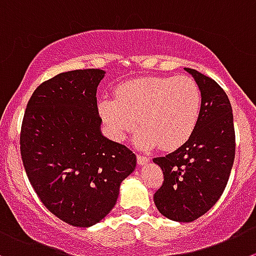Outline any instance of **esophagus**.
<instances>
[{
  "mask_svg": "<svg viewBox=\"0 0 256 256\" xmlns=\"http://www.w3.org/2000/svg\"><path fill=\"white\" fill-rule=\"evenodd\" d=\"M137 162L140 166H143V164H146V163L150 162V157H147V156H140L138 154L137 156Z\"/></svg>",
  "mask_w": 256,
  "mask_h": 256,
  "instance_id": "1",
  "label": "esophagus"
}]
</instances>
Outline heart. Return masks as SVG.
<instances>
[{
  "instance_id": "b5f03b06",
  "label": "heart",
  "mask_w": 256,
  "mask_h": 256,
  "mask_svg": "<svg viewBox=\"0 0 256 256\" xmlns=\"http://www.w3.org/2000/svg\"><path fill=\"white\" fill-rule=\"evenodd\" d=\"M201 106V90L191 78L148 76L119 85L114 98L99 102L98 110L116 142H123L138 123L142 126L134 136L138 148L160 146L172 150L194 134Z\"/></svg>"
}]
</instances>
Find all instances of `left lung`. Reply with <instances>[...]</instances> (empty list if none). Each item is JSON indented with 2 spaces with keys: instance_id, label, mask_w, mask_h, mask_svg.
Here are the masks:
<instances>
[{
  "instance_id": "8db88e82",
  "label": "left lung",
  "mask_w": 256,
  "mask_h": 256,
  "mask_svg": "<svg viewBox=\"0 0 256 256\" xmlns=\"http://www.w3.org/2000/svg\"><path fill=\"white\" fill-rule=\"evenodd\" d=\"M184 70L201 90V116L184 144L153 160L164 177L153 200L164 218L191 222L218 202L228 184L235 158V130L232 108L222 88L197 70Z\"/></svg>"
}]
</instances>
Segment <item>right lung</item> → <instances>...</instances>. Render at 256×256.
I'll return each mask as SVG.
<instances>
[{"instance_id":"add662e5","label":"right lung","mask_w":256,"mask_h":256,"mask_svg":"<svg viewBox=\"0 0 256 256\" xmlns=\"http://www.w3.org/2000/svg\"><path fill=\"white\" fill-rule=\"evenodd\" d=\"M100 69L72 70L36 88L24 116L20 150L30 184L60 220L89 228L112 211L137 158L102 133Z\"/></svg>"}]
</instances>
